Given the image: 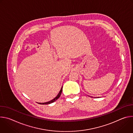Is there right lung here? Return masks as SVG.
I'll use <instances>...</instances> for the list:
<instances>
[{"instance_id":"obj_1","label":"right lung","mask_w":133,"mask_h":133,"mask_svg":"<svg viewBox=\"0 0 133 133\" xmlns=\"http://www.w3.org/2000/svg\"><path fill=\"white\" fill-rule=\"evenodd\" d=\"M62 90H63V87H62V88H61V90H60V91H59V92L58 93V94L57 95V96L55 98H54L53 99H52V100H51L50 101H49V102H46V103H39V104H42V105H44V104H45V105H47V104H51V103H53V102H54L55 101H56L57 99H58L59 97H60V96H61V94H62Z\"/></svg>"}]
</instances>
